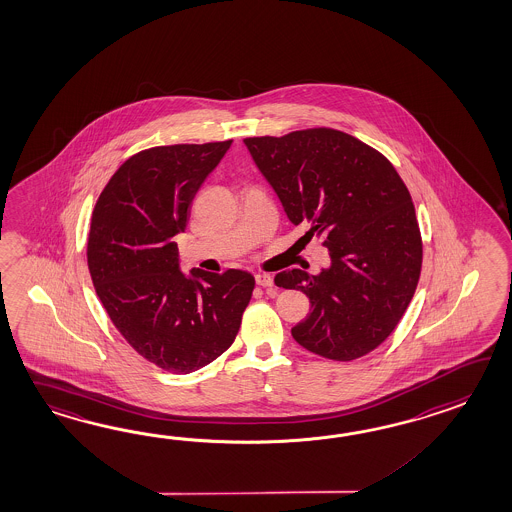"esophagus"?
<instances>
[{"mask_svg": "<svg viewBox=\"0 0 512 512\" xmlns=\"http://www.w3.org/2000/svg\"><path fill=\"white\" fill-rule=\"evenodd\" d=\"M256 284L260 287H273V276L271 274H256Z\"/></svg>", "mask_w": 512, "mask_h": 512, "instance_id": "obj_1", "label": "esophagus"}]
</instances>
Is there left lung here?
<instances>
[{
  "mask_svg": "<svg viewBox=\"0 0 512 512\" xmlns=\"http://www.w3.org/2000/svg\"><path fill=\"white\" fill-rule=\"evenodd\" d=\"M293 225L330 252L317 276L289 269L274 284L300 289L311 313L291 330L309 352L352 361L380 346L415 295L422 239L393 164L335 129L243 140ZM304 236V238H306Z\"/></svg>",
  "mask_w": 512,
  "mask_h": 512,
  "instance_id": "1",
  "label": "left lung"
}]
</instances>
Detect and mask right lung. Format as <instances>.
<instances>
[{
	"instance_id": "add662e5",
	"label": "right lung",
	"mask_w": 512,
	"mask_h": 512,
	"mask_svg": "<svg viewBox=\"0 0 512 512\" xmlns=\"http://www.w3.org/2000/svg\"><path fill=\"white\" fill-rule=\"evenodd\" d=\"M232 140L145 149L123 162L97 199L88 269L125 341L160 369H203L234 343L254 276L180 271L173 238L186 230L195 193Z\"/></svg>"
}]
</instances>
